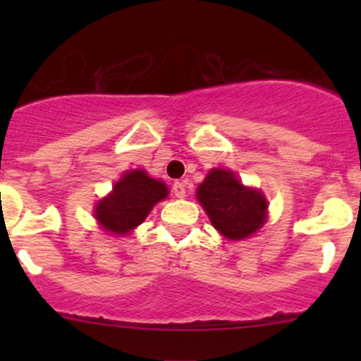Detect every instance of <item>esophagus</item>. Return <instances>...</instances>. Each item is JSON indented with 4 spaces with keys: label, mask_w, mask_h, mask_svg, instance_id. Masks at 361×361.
Segmentation results:
<instances>
[{
    "label": "esophagus",
    "mask_w": 361,
    "mask_h": 361,
    "mask_svg": "<svg viewBox=\"0 0 361 361\" xmlns=\"http://www.w3.org/2000/svg\"><path fill=\"white\" fill-rule=\"evenodd\" d=\"M173 192L176 197H185V195H187V185H185V181H174Z\"/></svg>",
    "instance_id": "obj_1"
}]
</instances>
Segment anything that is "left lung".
Listing matches in <instances>:
<instances>
[{
	"label": "left lung",
	"instance_id": "1",
	"mask_svg": "<svg viewBox=\"0 0 361 361\" xmlns=\"http://www.w3.org/2000/svg\"><path fill=\"white\" fill-rule=\"evenodd\" d=\"M197 201L211 225L224 238H250L265 224L267 199L260 190L245 187L232 171L211 169L197 187Z\"/></svg>",
	"mask_w": 361,
	"mask_h": 361
}]
</instances>
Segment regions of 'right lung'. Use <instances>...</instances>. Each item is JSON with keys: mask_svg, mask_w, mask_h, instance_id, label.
<instances>
[{"mask_svg": "<svg viewBox=\"0 0 361 361\" xmlns=\"http://www.w3.org/2000/svg\"><path fill=\"white\" fill-rule=\"evenodd\" d=\"M167 185L143 169L126 171L113 190L96 204V220L113 235H126L143 224L154 206L167 197Z\"/></svg>", "mask_w": 361, "mask_h": 361, "instance_id": "add662e5", "label": "right lung"}]
</instances>
